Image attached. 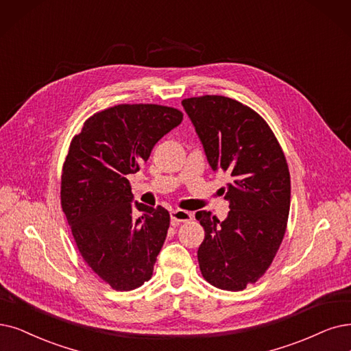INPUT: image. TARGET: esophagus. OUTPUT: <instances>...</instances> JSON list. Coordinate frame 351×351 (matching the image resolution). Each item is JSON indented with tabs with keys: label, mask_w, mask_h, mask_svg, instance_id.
Returning <instances> with one entry per match:
<instances>
[{
	"label": "esophagus",
	"mask_w": 351,
	"mask_h": 351,
	"mask_svg": "<svg viewBox=\"0 0 351 351\" xmlns=\"http://www.w3.org/2000/svg\"><path fill=\"white\" fill-rule=\"evenodd\" d=\"M193 219V215L190 212H187V210H181V208H177V210H173L171 212V220L174 224H180V223H187Z\"/></svg>",
	"instance_id": "esophagus-1"
}]
</instances>
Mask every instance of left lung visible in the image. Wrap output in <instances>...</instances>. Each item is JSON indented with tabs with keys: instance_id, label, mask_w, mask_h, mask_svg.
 Here are the masks:
<instances>
[{
	"instance_id": "1",
	"label": "left lung",
	"mask_w": 351,
	"mask_h": 351,
	"mask_svg": "<svg viewBox=\"0 0 351 351\" xmlns=\"http://www.w3.org/2000/svg\"><path fill=\"white\" fill-rule=\"evenodd\" d=\"M181 105L210 167L232 177L224 195L228 217L195 213L204 229L200 271L216 288L242 291L266 272L282 243L291 204L287 158L269 125L249 106L219 95L189 97Z\"/></svg>"
}]
</instances>
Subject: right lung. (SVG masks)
<instances>
[{
  "instance_id": "right-lung-1",
  "label": "right lung",
  "mask_w": 351,
  "mask_h": 351,
  "mask_svg": "<svg viewBox=\"0 0 351 351\" xmlns=\"http://www.w3.org/2000/svg\"><path fill=\"white\" fill-rule=\"evenodd\" d=\"M181 121L183 112L170 106L117 105L86 119L70 143L62 208L83 261L117 291L148 281L170 228L164 207L132 204L128 177ZM135 206L143 217L133 216Z\"/></svg>"
}]
</instances>
